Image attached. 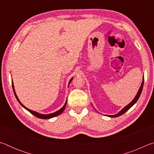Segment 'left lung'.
<instances>
[{
  "mask_svg": "<svg viewBox=\"0 0 154 154\" xmlns=\"http://www.w3.org/2000/svg\"><path fill=\"white\" fill-rule=\"evenodd\" d=\"M143 83H144V77H143V82H142V83H141V86L140 87L139 92H138L137 96H135V98L133 99V100H132V102L130 103V104H128V105L127 106H125V107H124L123 109H122V110L121 111H119L118 114L114 115V116H109V117H113V118H114V117L120 116H122V115H123V114L125 113V112H126L128 110V109H129L130 107H132V106H133L135 103H136V102L138 100V99H139V98L140 97V94H141V92H142V90H143Z\"/></svg>",
  "mask_w": 154,
  "mask_h": 154,
  "instance_id": "8db88e82",
  "label": "left lung"
}]
</instances>
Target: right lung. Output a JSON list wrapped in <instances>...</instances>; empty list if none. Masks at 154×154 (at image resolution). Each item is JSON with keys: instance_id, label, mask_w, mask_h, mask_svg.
Here are the masks:
<instances>
[{"instance_id": "right-lung-1", "label": "right lung", "mask_w": 154, "mask_h": 154, "mask_svg": "<svg viewBox=\"0 0 154 154\" xmlns=\"http://www.w3.org/2000/svg\"><path fill=\"white\" fill-rule=\"evenodd\" d=\"M71 80H72V79H71V81H70V82H71ZM70 82H69V83H70ZM12 87H13V89H14V94H15V98H17V100L18 102H19V103L21 105H22V106H23V107L25 108L26 109V110H28V111H29L30 113H32V114L34 115V116H35V117H36V118H40V119H49V118H54V117L58 116H59L60 114H61V113H62V112L64 111L65 107H66V103L64 104V105L63 106H62V107L60 109L59 111H56V112H55V113H51V114H48V115H43V114H40V113H36V112H35V111H32V110H30V109H27L26 107H25V106H24V105H23L20 102V100H19V99H18L17 95L15 94V90H14V84H13V83H12Z\"/></svg>"}]
</instances>
